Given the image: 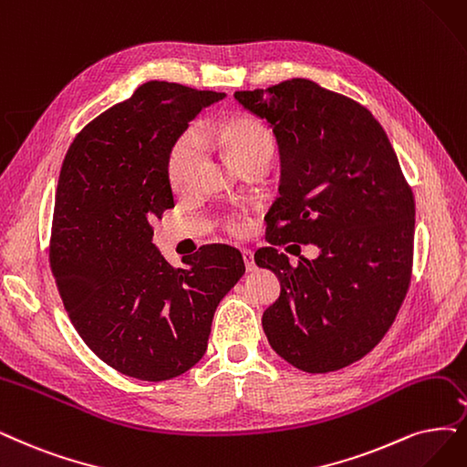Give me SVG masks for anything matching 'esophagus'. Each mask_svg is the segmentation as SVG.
Masks as SVG:
<instances>
[{
	"mask_svg": "<svg viewBox=\"0 0 467 467\" xmlns=\"http://www.w3.org/2000/svg\"><path fill=\"white\" fill-rule=\"evenodd\" d=\"M243 257H244V265H246V271H248V273L255 271V264H254V252H252V250H243Z\"/></svg>",
	"mask_w": 467,
	"mask_h": 467,
	"instance_id": "esophagus-1",
	"label": "esophagus"
}]
</instances>
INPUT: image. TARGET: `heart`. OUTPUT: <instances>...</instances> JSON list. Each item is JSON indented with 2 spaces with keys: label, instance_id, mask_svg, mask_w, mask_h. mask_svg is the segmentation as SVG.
<instances>
[{
  "label": "heart",
  "instance_id": "heart-1",
  "mask_svg": "<svg viewBox=\"0 0 467 467\" xmlns=\"http://www.w3.org/2000/svg\"><path fill=\"white\" fill-rule=\"evenodd\" d=\"M207 138L213 140L227 155L229 161L240 171L243 167L257 160H273L275 140L271 130L255 117H233L223 120L207 132ZM200 158V138L194 130L182 132L177 142L172 144L167 160V175L171 184L175 188L184 186L190 172H192ZM227 227L231 233L238 234L243 231V224L229 221Z\"/></svg>",
  "mask_w": 467,
  "mask_h": 467
}]
</instances>
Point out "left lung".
<instances>
[{
  "label": "left lung",
  "mask_w": 467,
  "mask_h": 467,
  "mask_svg": "<svg viewBox=\"0 0 467 467\" xmlns=\"http://www.w3.org/2000/svg\"><path fill=\"white\" fill-rule=\"evenodd\" d=\"M264 119L281 153V198L254 260L281 281L262 317L271 348L306 373L371 352L410 285L416 205L381 123L358 101L306 78L234 92ZM316 244L292 268L275 245ZM290 248V246H288Z\"/></svg>",
  "instance_id": "obj_1"
}]
</instances>
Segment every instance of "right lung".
I'll return each instance as SVG.
<instances>
[{"label":"right lung","instance_id":"1","mask_svg":"<svg viewBox=\"0 0 467 467\" xmlns=\"http://www.w3.org/2000/svg\"><path fill=\"white\" fill-rule=\"evenodd\" d=\"M224 96L146 82L80 130L59 172L49 262L61 300L88 348L140 381L198 364L219 302L244 275L233 246H203L172 267L151 243V221L175 205L169 151Z\"/></svg>","mask_w":467,"mask_h":467}]
</instances>
